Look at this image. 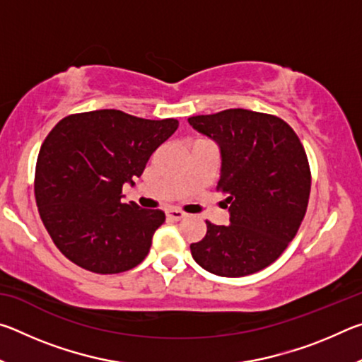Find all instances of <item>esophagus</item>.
Instances as JSON below:
<instances>
[{
  "mask_svg": "<svg viewBox=\"0 0 362 362\" xmlns=\"http://www.w3.org/2000/svg\"><path fill=\"white\" fill-rule=\"evenodd\" d=\"M166 217L169 220H173V222H179V220L185 217V214L179 211V209H169V211H166Z\"/></svg>",
  "mask_w": 362,
  "mask_h": 362,
  "instance_id": "1",
  "label": "esophagus"
}]
</instances>
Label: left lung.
<instances>
[{
	"instance_id": "obj_1",
	"label": "left lung",
	"mask_w": 362,
	"mask_h": 362,
	"mask_svg": "<svg viewBox=\"0 0 362 362\" xmlns=\"http://www.w3.org/2000/svg\"><path fill=\"white\" fill-rule=\"evenodd\" d=\"M189 126L217 144L220 193L228 225L206 222L193 243L199 267L225 278L260 272L284 252L305 217L311 175L297 134L276 116L230 108L188 118Z\"/></svg>"
}]
</instances>
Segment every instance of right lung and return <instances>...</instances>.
<instances>
[{
  "instance_id": "right-lung-1",
  "label": "right lung",
  "mask_w": 362,
  "mask_h": 362,
  "mask_svg": "<svg viewBox=\"0 0 362 362\" xmlns=\"http://www.w3.org/2000/svg\"><path fill=\"white\" fill-rule=\"evenodd\" d=\"M179 127L174 118L153 121L119 110L70 115L41 145L35 198L54 244L78 267L115 274L148 254L161 211L122 203V185L142 175L159 145Z\"/></svg>"
}]
</instances>
